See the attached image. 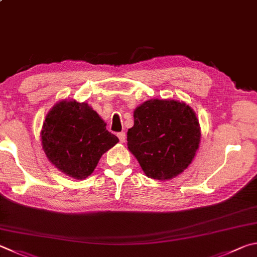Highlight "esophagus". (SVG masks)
Returning <instances> with one entry per match:
<instances>
[{
  "label": "esophagus",
  "mask_w": 257,
  "mask_h": 257,
  "mask_svg": "<svg viewBox=\"0 0 257 257\" xmlns=\"http://www.w3.org/2000/svg\"><path fill=\"white\" fill-rule=\"evenodd\" d=\"M117 137H118L119 141H120L121 143L125 142V140H126V134H125V132H119L118 134H117Z\"/></svg>",
  "instance_id": "esophagus-1"
}]
</instances>
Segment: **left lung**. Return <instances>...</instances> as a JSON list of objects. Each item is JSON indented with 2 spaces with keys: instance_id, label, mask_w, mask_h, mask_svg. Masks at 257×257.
<instances>
[{
  "instance_id": "obj_1",
  "label": "left lung",
  "mask_w": 257,
  "mask_h": 257,
  "mask_svg": "<svg viewBox=\"0 0 257 257\" xmlns=\"http://www.w3.org/2000/svg\"><path fill=\"white\" fill-rule=\"evenodd\" d=\"M200 138L199 120L190 106L151 99L134 110L127 147L148 177L166 181L188 167Z\"/></svg>"
}]
</instances>
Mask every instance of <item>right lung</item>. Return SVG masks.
Segmentation results:
<instances>
[{"label": "right lung", "instance_id": "add662e5", "mask_svg": "<svg viewBox=\"0 0 257 257\" xmlns=\"http://www.w3.org/2000/svg\"><path fill=\"white\" fill-rule=\"evenodd\" d=\"M118 142L106 123L85 102L63 100L46 116L42 131L43 149L49 161L69 176L91 175L101 156Z\"/></svg>", "mask_w": 257, "mask_h": 257}]
</instances>
